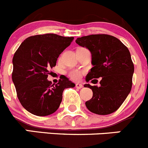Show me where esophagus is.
<instances>
[{"label": "esophagus", "mask_w": 148, "mask_h": 148, "mask_svg": "<svg viewBox=\"0 0 148 148\" xmlns=\"http://www.w3.org/2000/svg\"><path fill=\"white\" fill-rule=\"evenodd\" d=\"M75 86H76V88H78V89L83 88V85L81 84H79V83H78V84H75Z\"/></svg>", "instance_id": "obj_1"}]
</instances>
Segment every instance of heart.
<instances>
[{"instance_id": "b5f03b06", "label": "heart", "mask_w": 148, "mask_h": 148, "mask_svg": "<svg viewBox=\"0 0 148 148\" xmlns=\"http://www.w3.org/2000/svg\"><path fill=\"white\" fill-rule=\"evenodd\" d=\"M69 76L73 80L77 81V80L80 79V78H81V73L78 70H72L69 73Z\"/></svg>"}]
</instances>
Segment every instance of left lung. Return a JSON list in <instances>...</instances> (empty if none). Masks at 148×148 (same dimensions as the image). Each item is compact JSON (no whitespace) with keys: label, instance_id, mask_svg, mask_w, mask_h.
Instances as JSON below:
<instances>
[{"label":"left lung","instance_id":"left-lung-1","mask_svg":"<svg viewBox=\"0 0 148 148\" xmlns=\"http://www.w3.org/2000/svg\"><path fill=\"white\" fill-rule=\"evenodd\" d=\"M75 42L91 54L93 67L86 81L102 78L100 86L84 85L93 91L92 98L86 102V106L98 115L112 113L120 108L132 89L134 67L129 49L117 38L105 34L83 36Z\"/></svg>","mask_w":148,"mask_h":148}]
</instances>
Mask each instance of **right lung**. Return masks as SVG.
<instances>
[{"instance_id":"add662e5","label":"right lung","mask_w":148,"mask_h":148,"mask_svg":"<svg viewBox=\"0 0 148 148\" xmlns=\"http://www.w3.org/2000/svg\"><path fill=\"white\" fill-rule=\"evenodd\" d=\"M73 39L52 33L30 36L15 52L12 81L21 105L30 113L38 116L54 113L61 104L64 88L75 86L64 75L56 85L47 79L49 69L56 66L60 54Z\"/></svg>"}]
</instances>
